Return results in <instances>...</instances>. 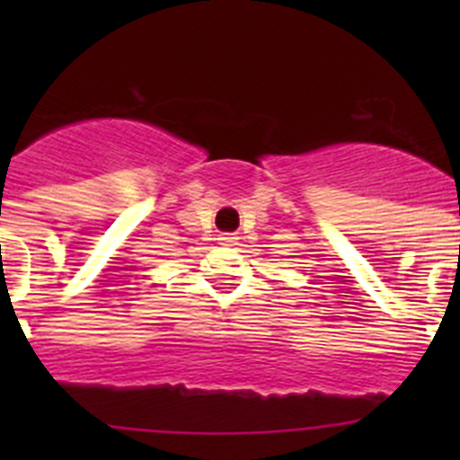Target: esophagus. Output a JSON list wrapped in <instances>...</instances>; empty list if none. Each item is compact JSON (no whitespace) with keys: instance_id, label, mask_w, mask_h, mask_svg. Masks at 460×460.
<instances>
[{"instance_id":"esophagus-1","label":"esophagus","mask_w":460,"mask_h":460,"mask_svg":"<svg viewBox=\"0 0 460 460\" xmlns=\"http://www.w3.org/2000/svg\"><path fill=\"white\" fill-rule=\"evenodd\" d=\"M234 239L237 237H233V234H221V237H218V242L226 243V246H230V243H234Z\"/></svg>"}]
</instances>
